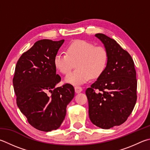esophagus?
Returning a JSON list of instances; mask_svg holds the SVG:
<instances>
[{
	"mask_svg": "<svg viewBox=\"0 0 150 150\" xmlns=\"http://www.w3.org/2000/svg\"><path fill=\"white\" fill-rule=\"evenodd\" d=\"M75 91L76 93H80V92L83 91V88L81 86H75Z\"/></svg>",
	"mask_w": 150,
	"mask_h": 150,
	"instance_id": "34e87169",
	"label": "esophagus"
}]
</instances>
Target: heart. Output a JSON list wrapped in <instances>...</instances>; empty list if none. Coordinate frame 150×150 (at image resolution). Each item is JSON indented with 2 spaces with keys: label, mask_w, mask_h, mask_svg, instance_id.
<instances>
[{
  "label": "heart",
  "mask_w": 150,
  "mask_h": 150,
  "mask_svg": "<svg viewBox=\"0 0 150 150\" xmlns=\"http://www.w3.org/2000/svg\"><path fill=\"white\" fill-rule=\"evenodd\" d=\"M67 54L58 52L54 59V66L63 74H67L77 64V69L69 73L65 81L72 85H81L91 77L101 75L107 66L108 52L102 46L84 40H77L67 47Z\"/></svg>",
  "instance_id": "obj_1"
}]
</instances>
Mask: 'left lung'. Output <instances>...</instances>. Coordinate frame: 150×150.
Listing matches in <instances>:
<instances>
[{"label": "left lung", "instance_id": "1", "mask_svg": "<svg viewBox=\"0 0 150 150\" xmlns=\"http://www.w3.org/2000/svg\"><path fill=\"white\" fill-rule=\"evenodd\" d=\"M108 52L104 71L86 90L91 122L103 129L126 121L137 102V80L132 57L115 40L95 35Z\"/></svg>", "mask_w": 150, "mask_h": 150}]
</instances>
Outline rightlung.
Masks as SVG:
<instances>
[{"instance_id":"obj_1","label":"right lung","mask_w":150,"mask_h":150,"mask_svg":"<svg viewBox=\"0 0 150 150\" xmlns=\"http://www.w3.org/2000/svg\"><path fill=\"white\" fill-rule=\"evenodd\" d=\"M64 42V39L38 40L16 66L13 86L18 107L29 123L41 131L60 127L67 105L75 96L71 84L56 87L61 77L56 74L54 59Z\"/></svg>"}]
</instances>
